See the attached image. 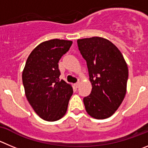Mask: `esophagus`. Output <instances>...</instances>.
Listing matches in <instances>:
<instances>
[{
	"label": "esophagus",
	"mask_w": 148,
	"mask_h": 148,
	"mask_svg": "<svg viewBox=\"0 0 148 148\" xmlns=\"http://www.w3.org/2000/svg\"><path fill=\"white\" fill-rule=\"evenodd\" d=\"M79 84H80V82H77V83L74 84V85H75L76 88H79Z\"/></svg>",
	"instance_id": "34e87169"
}]
</instances>
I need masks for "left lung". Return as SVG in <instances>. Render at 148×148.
Wrapping results in <instances>:
<instances>
[{"label": "left lung", "instance_id": "obj_1", "mask_svg": "<svg viewBox=\"0 0 148 148\" xmlns=\"http://www.w3.org/2000/svg\"><path fill=\"white\" fill-rule=\"evenodd\" d=\"M79 50L86 60L92 90L83 99L88 114L96 119L112 115L126 93L128 66L119 49L100 37L77 40Z\"/></svg>", "mask_w": 148, "mask_h": 148}]
</instances>
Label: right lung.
Listing matches in <instances>:
<instances>
[{"label":"right lung","mask_w":148,"mask_h":148,"mask_svg":"<svg viewBox=\"0 0 148 148\" xmlns=\"http://www.w3.org/2000/svg\"><path fill=\"white\" fill-rule=\"evenodd\" d=\"M71 45V41L58 38L45 41L31 52L26 61L23 72L26 98L45 121H58L67 111L73 88L59 78L58 62Z\"/></svg>","instance_id":"add662e5"}]
</instances>
